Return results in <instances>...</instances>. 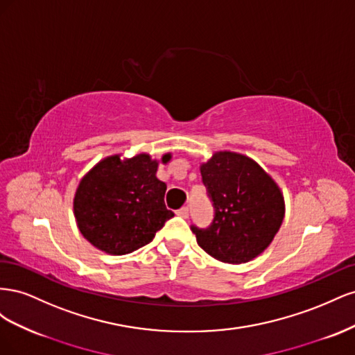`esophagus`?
Instances as JSON below:
<instances>
[{
	"label": "esophagus",
	"mask_w": 355,
	"mask_h": 355,
	"mask_svg": "<svg viewBox=\"0 0 355 355\" xmlns=\"http://www.w3.org/2000/svg\"><path fill=\"white\" fill-rule=\"evenodd\" d=\"M178 214H179L180 218L188 219V216H189V209H188V207H182V209L178 210Z\"/></svg>",
	"instance_id": "obj_1"
}]
</instances>
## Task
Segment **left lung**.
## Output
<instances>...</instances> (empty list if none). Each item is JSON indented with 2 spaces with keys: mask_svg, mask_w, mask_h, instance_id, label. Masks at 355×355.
Returning a JSON list of instances; mask_svg holds the SVG:
<instances>
[{
  "mask_svg": "<svg viewBox=\"0 0 355 355\" xmlns=\"http://www.w3.org/2000/svg\"><path fill=\"white\" fill-rule=\"evenodd\" d=\"M200 171L214 216L207 228L191 225L198 245L222 262L252 261L282 227L280 188L252 158L235 153H216Z\"/></svg>",
  "mask_w": 355,
  "mask_h": 355,
  "instance_id": "left-lung-1",
  "label": "left lung"
}]
</instances>
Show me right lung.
I'll use <instances>...</instances> for the list:
<instances>
[{"mask_svg": "<svg viewBox=\"0 0 355 355\" xmlns=\"http://www.w3.org/2000/svg\"><path fill=\"white\" fill-rule=\"evenodd\" d=\"M170 154L163 157V163ZM157 161L139 154L121 161L120 155L102 159L80 182L73 213L81 234L110 254L132 253L151 243L166 220V184L157 179Z\"/></svg>", "mask_w": 355, "mask_h": 355, "instance_id": "right-lung-1", "label": "right lung"}]
</instances>
